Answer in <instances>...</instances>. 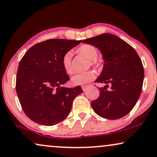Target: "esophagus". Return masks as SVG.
<instances>
[{
  "label": "esophagus",
  "instance_id": "34e87169",
  "mask_svg": "<svg viewBox=\"0 0 157 157\" xmlns=\"http://www.w3.org/2000/svg\"><path fill=\"white\" fill-rule=\"evenodd\" d=\"M87 87H88V85H82V90L83 91H85V90H86Z\"/></svg>",
  "mask_w": 157,
  "mask_h": 157
}]
</instances>
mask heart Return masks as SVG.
Segmentation results:
<instances>
[{
	"instance_id": "obj_1",
	"label": "heart",
	"mask_w": 157,
	"mask_h": 157,
	"mask_svg": "<svg viewBox=\"0 0 157 157\" xmlns=\"http://www.w3.org/2000/svg\"><path fill=\"white\" fill-rule=\"evenodd\" d=\"M77 52L82 54L85 58L90 60V64L91 66H97V58L98 57V50L97 48L91 44H83L77 49ZM72 54L70 52H67L64 54L62 59V67L66 73L71 75L73 73V67L72 64ZM95 77V73L94 71H88V72L77 74L74 75L71 79L72 85H82L94 80Z\"/></svg>"
}]
</instances>
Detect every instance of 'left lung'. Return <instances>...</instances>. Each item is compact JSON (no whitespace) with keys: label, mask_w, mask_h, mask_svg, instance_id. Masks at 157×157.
Returning a JSON list of instances; mask_svg holds the SVG:
<instances>
[{"label":"left lung","mask_w":157,"mask_h":157,"mask_svg":"<svg viewBox=\"0 0 157 157\" xmlns=\"http://www.w3.org/2000/svg\"><path fill=\"white\" fill-rule=\"evenodd\" d=\"M82 42L98 47L104 60L103 70L95 82L106 85L99 88L100 95L92 101V108L104 118H122L133 109L141 95L144 77L141 59L131 45L110 33L84 39Z\"/></svg>","instance_id":"obj_1"}]
</instances>
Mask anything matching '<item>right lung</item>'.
<instances>
[{
  "label": "right lung",
  "mask_w": 157,
  "mask_h": 157,
  "mask_svg": "<svg viewBox=\"0 0 157 157\" xmlns=\"http://www.w3.org/2000/svg\"><path fill=\"white\" fill-rule=\"evenodd\" d=\"M81 41L49 39L31 47L21 59L16 90L23 110L31 121L53 126L70 113L73 100L82 90L80 86L62 87L70 77L62 59Z\"/></svg>",
  "instance_id": "right-lung-1"
}]
</instances>
